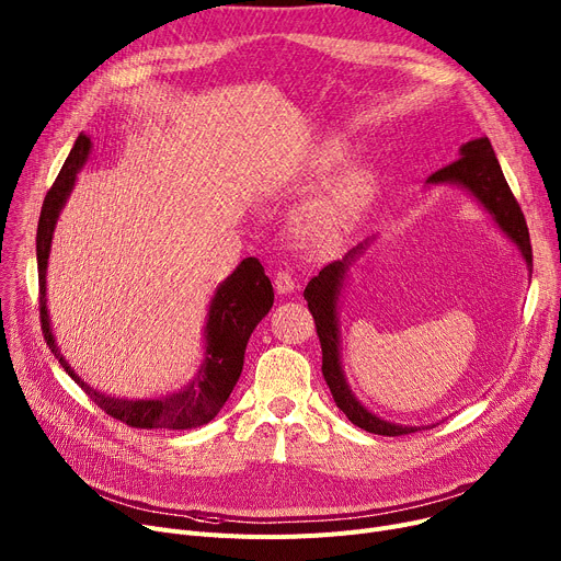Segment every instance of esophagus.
I'll use <instances>...</instances> for the list:
<instances>
[{
  "mask_svg": "<svg viewBox=\"0 0 561 561\" xmlns=\"http://www.w3.org/2000/svg\"><path fill=\"white\" fill-rule=\"evenodd\" d=\"M296 288H298V282H296V275H293L290 271L275 273V290L279 293V296H288V293H293Z\"/></svg>",
  "mask_w": 561,
  "mask_h": 561,
  "instance_id": "1",
  "label": "esophagus"
}]
</instances>
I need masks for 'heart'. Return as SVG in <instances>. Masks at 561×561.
<instances>
[{
    "label": "heart",
    "instance_id": "heart-1",
    "mask_svg": "<svg viewBox=\"0 0 561 561\" xmlns=\"http://www.w3.org/2000/svg\"><path fill=\"white\" fill-rule=\"evenodd\" d=\"M345 161L341 142H325L309 154V168L316 174L336 170ZM377 195V176L370 170H352L343 174L334 186L313 202L302 216V227L316 239H334L347 231L370 206Z\"/></svg>",
    "mask_w": 561,
    "mask_h": 561
}]
</instances>
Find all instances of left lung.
Wrapping results in <instances>:
<instances>
[{"label":"left lung","instance_id":"obj_1","mask_svg":"<svg viewBox=\"0 0 561 561\" xmlns=\"http://www.w3.org/2000/svg\"><path fill=\"white\" fill-rule=\"evenodd\" d=\"M427 184H455L466 188L473 195L484 209L491 214L495 225L507 233V239L516 243L520 250L529 273H533V245H529V231L525 225V216L520 206L505 180L503 168H500L493 147L486 136L468 140L459 147V159L450 165L436 170L427 176ZM370 241L350 250L341 261L325 265L305 288V300L309 311L316 320V332L322 347V377H325L328 387L336 407L347 416L352 425H357L366 432L381 434V436H402L419 432L416 425H398L377 419L373 411H368L355 393L350 391L343 368H341V352H339V296L352 265Z\"/></svg>","mask_w":561,"mask_h":561}]
</instances>
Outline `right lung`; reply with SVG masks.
<instances>
[{
  "mask_svg": "<svg viewBox=\"0 0 561 561\" xmlns=\"http://www.w3.org/2000/svg\"><path fill=\"white\" fill-rule=\"evenodd\" d=\"M88 152H91V138L85 134H79V138L75 140V147L70 150V157L66 159L61 172L56 176V182L45 195L41 220H38L36 256H38V286H41V322H43L45 341L51 350V355L58 359V364L66 368V373L88 396H91V400L102 411H106L111 419L121 421L129 427H140V430L199 427L216 419V414L227 402L229 393L233 391L236 381H239L250 334L254 332L261 318L273 307V300H275L273 284L268 275L263 273V265L259 263V259L248 256L241 261L239 268H236L216 288V296L209 305V313H206L204 362L184 391L157 398V400H123V398H111L100 391H93L68 366L61 350H58L54 343V334L49 328V313H47V284H45L54 227L68 195L72 193L77 172L85 163Z\"/></svg>",
  "mask_w": 561,
  "mask_h": 561,
  "instance_id": "obj_1",
  "label": "right lung"
}]
</instances>
